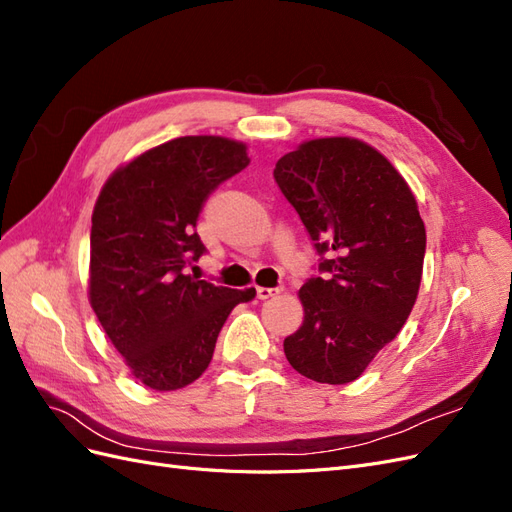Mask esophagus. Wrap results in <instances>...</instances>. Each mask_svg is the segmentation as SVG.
<instances>
[{"instance_id":"34e87169","label":"esophagus","mask_w":512,"mask_h":512,"mask_svg":"<svg viewBox=\"0 0 512 512\" xmlns=\"http://www.w3.org/2000/svg\"><path fill=\"white\" fill-rule=\"evenodd\" d=\"M284 288H262V286H258L256 288V297L260 299V301H265V299H271V297H275V294H280Z\"/></svg>"}]
</instances>
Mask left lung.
<instances>
[{
    "mask_svg": "<svg viewBox=\"0 0 512 512\" xmlns=\"http://www.w3.org/2000/svg\"><path fill=\"white\" fill-rule=\"evenodd\" d=\"M273 177L320 256L286 359L309 380L352 382L397 337L421 286L427 237L414 194L382 153L346 136L303 143Z\"/></svg>",
    "mask_w": 512,
    "mask_h": 512,
    "instance_id": "8db88e82",
    "label": "left lung"
}]
</instances>
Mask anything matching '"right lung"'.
<instances>
[{
	"label": "right lung",
	"mask_w": 512,
	"mask_h": 512,
	"mask_svg": "<svg viewBox=\"0 0 512 512\" xmlns=\"http://www.w3.org/2000/svg\"><path fill=\"white\" fill-rule=\"evenodd\" d=\"M250 164L243 143L181 136L121 166L91 215L89 301L132 374L153 391L203 376L232 307V290L188 273L207 250L198 215L220 183Z\"/></svg>",
	"instance_id": "add662e5"
}]
</instances>
